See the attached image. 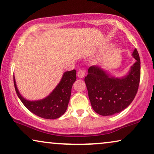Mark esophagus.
Here are the masks:
<instances>
[{"label":"esophagus","mask_w":154,"mask_h":154,"mask_svg":"<svg viewBox=\"0 0 154 154\" xmlns=\"http://www.w3.org/2000/svg\"><path fill=\"white\" fill-rule=\"evenodd\" d=\"M85 75V69H80L77 72V77L79 78H83Z\"/></svg>","instance_id":"esophagus-1"}]
</instances>
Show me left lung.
<instances>
[{"instance_id":"8db88e82","label":"left lung","mask_w":154,"mask_h":154,"mask_svg":"<svg viewBox=\"0 0 154 154\" xmlns=\"http://www.w3.org/2000/svg\"><path fill=\"white\" fill-rule=\"evenodd\" d=\"M135 60L130 71L122 77L110 75L101 67L93 65L85 78L92 108L103 116L122 111L132 103L140 81V58L136 48L132 53Z\"/></svg>"}]
</instances>
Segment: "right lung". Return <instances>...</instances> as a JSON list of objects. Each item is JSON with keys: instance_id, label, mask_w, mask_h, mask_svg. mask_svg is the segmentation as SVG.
Here are the masks:
<instances>
[{"instance_id": "right-lung-1", "label": "right lung", "mask_w": 154, "mask_h": 154, "mask_svg": "<svg viewBox=\"0 0 154 154\" xmlns=\"http://www.w3.org/2000/svg\"><path fill=\"white\" fill-rule=\"evenodd\" d=\"M76 79L75 69L65 72L60 82L48 96L37 101H29L20 94L13 77L16 93L20 101L32 113L45 119H56L65 113L70 98L72 87Z\"/></svg>"}]
</instances>
